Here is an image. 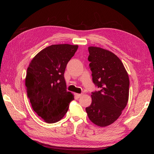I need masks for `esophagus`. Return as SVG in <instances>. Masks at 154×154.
Returning a JSON list of instances; mask_svg holds the SVG:
<instances>
[{
	"label": "esophagus",
	"instance_id": "34e87169",
	"mask_svg": "<svg viewBox=\"0 0 154 154\" xmlns=\"http://www.w3.org/2000/svg\"><path fill=\"white\" fill-rule=\"evenodd\" d=\"M74 95H75V97H77V98H79V97H80L82 96V94H78V93H75Z\"/></svg>",
	"mask_w": 154,
	"mask_h": 154
}]
</instances>
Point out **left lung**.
I'll return each mask as SVG.
<instances>
[{
    "label": "left lung",
    "instance_id": "obj_1",
    "mask_svg": "<svg viewBox=\"0 0 154 154\" xmlns=\"http://www.w3.org/2000/svg\"><path fill=\"white\" fill-rule=\"evenodd\" d=\"M92 81L100 91L92 92V103L85 109L91 122L106 127L117 120L127 106L129 78L121 60L110 51L88 48Z\"/></svg>",
    "mask_w": 154,
    "mask_h": 154
}]
</instances>
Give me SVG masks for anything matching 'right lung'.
<instances>
[{"label":"right lung","mask_w":154,"mask_h":154,"mask_svg":"<svg viewBox=\"0 0 154 154\" xmlns=\"http://www.w3.org/2000/svg\"><path fill=\"white\" fill-rule=\"evenodd\" d=\"M78 45L56 44L42 50L27 69L26 87L32 108L44 122L54 123L67 113L74 100L67 92L64 72Z\"/></svg>","instance_id":"obj_1"}]
</instances>
